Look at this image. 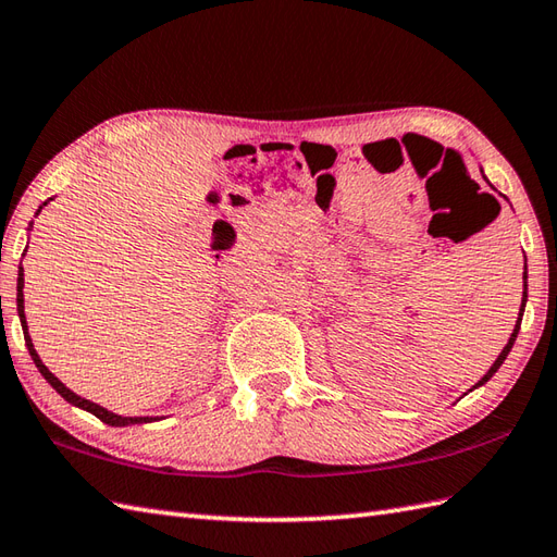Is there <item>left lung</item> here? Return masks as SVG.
Listing matches in <instances>:
<instances>
[{"label": "left lung", "mask_w": 557, "mask_h": 557, "mask_svg": "<svg viewBox=\"0 0 557 557\" xmlns=\"http://www.w3.org/2000/svg\"><path fill=\"white\" fill-rule=\"evenodd\" d=\"M483 180H486V176H483ZM493 188V186H491ZM527 256H524V292H522V306H519V315H517V323H515V330H512V335H510V339H507V345L503 347V351L498 354V359H495L493 361V366H491V369L486 371V375H483L481 377V381L474 385V387H471V389H476V387H481V385H486L488 381H491V377L495 375V373H498V369H500V366H503V361L507 359V354H510V349H512V345H515V339H517V333H519V325H522V315H524V306H527V297H529V294H527ZM471 389H469V393H471Z\"/></svg>", "instance_id": "1"}]
</instances>
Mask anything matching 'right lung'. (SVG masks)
Instances as JSON below:
<instances>
[{"label":"right lung","mask_w":557,"mask_h":557,"mask_svg":"<svg viewBox=\"0 0 557 557\" xmlns=\"http://www.w3.org/2000/svg\"><path fill=\"white\" fill-rule=\"evenodd\" d=\"M52 200V198H50ZM42 206H47V203H42ZM42 206L38 208V212L42 210ZM38 212H35V215H38ZM16 306H18V318H21V327H23V337H26V347H28V351H30V359H33V363L38 366V371L42 373V377L47 383H50L59 395H62L69 405H74V407H78V409H86V411H90L92 417H98L102 423H110V425H134V423H150V421H156L152 417H120V413H114V411H108L104 407H100V405H96V401H90V399H83V397H78L76 393H71V389L59 381V377L47 369V366L42 363V359L38 357V351H35V347H33V339H30V335H28V323H26V313H23V268L18 270V287H16Z\"/></svg>","instance_id":"obj_1"}]
</instances>
